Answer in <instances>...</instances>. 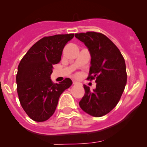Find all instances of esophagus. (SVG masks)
<instances>
[{
    "mask_svg": "<svg viewBox=\"0 0 147 147\" xmlns=\"http://www.w3.org/2000/svg\"><path fill=\"white\" fill-rule=\"evenodd\" d=\"M73 84H75V85H81V83L79 82H77V81H74L73 82Z\"/></svg>",
    "mask_w": 147,
    "mask_h": 147,
    "instance_id": "1",
    "label": "esophagus"
}]
</instances>
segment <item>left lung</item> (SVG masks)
<instances>
[{"label":"left lung","mask_w":147,"mask_h":147,"mask_svg":"<svg viewBox=\"0 0 147 147\" xmlns=\"http://www.w3.org/2000/svg\"><path fill=\"white\" fill-rule=\"evenodd\" d=\"M75 38L88 48L91 56L88 80L95 78L96 88L84 84V97L79 102L84 112L100 117L116 107L127 84L126 64L116 45L100 32L77 33Z\"/></svg>","instance_id":"obj_1"}]
</instances>
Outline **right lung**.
I'll use <instances>...</instances> for the list:
<instances>
[{"label":"right lung","mask_w":147,"mask_h":147,"mask_svg":"<svg viewBox=\"0 0 147 147\" xmlns=\"http://www.w3.org/2000/svg\"><path fill=\"white\" fill-rule=\"evenodd\" d=\"M74 34L45 37L30 48L18 67L17 92L20 105L35 121H46L54 114L62 93L72 85L69 78L53 83V65L61 60L64 47Z\"/></svg>","instance_id":"obj_1"}]
</instances>
